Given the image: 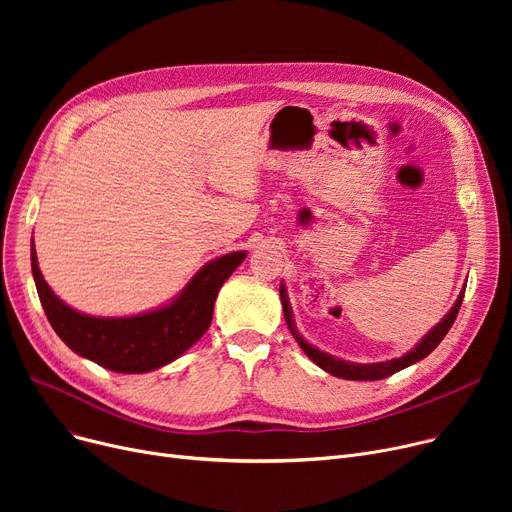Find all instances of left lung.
I'll return each mask as SVG.
<instances>
[{"label":"left lung","mask_w":512,"mask_h":512,"mask_svg":"<svg viewBox=\"0 0 512 512\" xmlns=\"http://www.w3.org/2000/svg\"><path fill=\"white\" fill-rule=\"evenodd\" d=\"M463 297H465V290L459 294V299H456L454 307L446 313V317L440 321V324L429 330L419 342L417 346L413 348V351H409L407 355H402L398 359H392V361H384V363H348V361H342V359H336L328 353H321L319 348H315L313 344H309L299 332H297V326H294V319H292V311H290V305H288V297H286V290H284V284L280 286V299H282V307H284V317H286V324H288V330L290 334L294 336V340L299 342V346L305 351V355L324 371L336 375V378H342V380H357V382H371V380H384L388 378V375L405 369L421 359H425L429 353L434 351V348L442 342V338L448 334V330L452 328L456 315H459V309H461V303H463Z\"/></svg>","instance_id":"1"}]
</instances>
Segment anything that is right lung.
Listing matches in <instances>:
<instances>
[{
    "mask_svg": "<svg viewBox=\"0 0 512 512\" xmlns=\"http://www.w3.org/2000/svg\"><path fill=\"white\" fill-rule=\"evenodd\" d=\"M245 257L234 251L209 261L170 305L132 317H93L68 307L43 280L35 245L31 267L45 315L66 346L105 369L147 373L178 359L207 332L222 284Z\"/></svg>",
    "mask_w": 512,
    "mask_h": 512,
    "instance_id": "add662e5",
    "label": "right lung"
}]
</instances>
